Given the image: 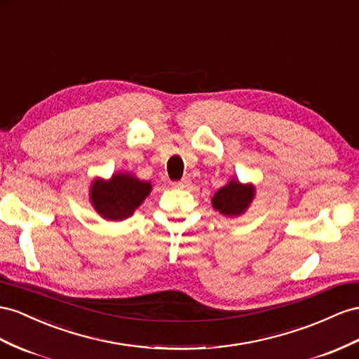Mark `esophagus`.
I'll use <instances>...</instances> for the list:
<instances>
[{"label": "esophagus", "mask_w": 359, "mask_h": 359, "mask_svg": "<svg viewBox=\"0 0 359 359\" xmlns=\"http://www.w3.org/2000/svg\"><path fill=\"white\" fill-rule=\"evenodd\" d=\"M172 186L175 189H186L190 186V178L189 177H184L181 181H175L172 182Z\"/></svg>", "instance_id": "obj_1"}]
</instances>
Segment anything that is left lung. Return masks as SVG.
Masks as SVG:
<instances>
[{
  "label": "left lung",
  "mask_w": 359,
  "mask_h": 359,
  "mask_svg": "<svg viewBox=\"0 0 359 359\" xmlns=\"http://www.w3.org/2000/svg\"><path fill=\"white\" fill-rule=\"evenodd\" d=\"M255 196V187L252 184H241L232 178L226 186L219 189L212 196V208L224 216H240L249 208L252 199Z\"/></svg>",
  "instance_id": "1"
}]
</instances>
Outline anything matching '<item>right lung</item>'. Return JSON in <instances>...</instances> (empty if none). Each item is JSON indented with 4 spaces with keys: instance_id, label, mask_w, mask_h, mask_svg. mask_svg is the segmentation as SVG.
<instances>
[{
    "instance_id": "obj_1",
    "label": "right lung",
    "mask_w": 359,
    "mask_h": 359,
    "mask_svg": "<svg viewBox=\"0 0 359 359\" xmlns=\"http://www.w3.org/2000/svg\"><path fill=\"white\" fill-rule=\"evenodd\" d=\"M152 190L149 181H140L131 173H114L109 180L96 178L90 187V202L105 220H125L140 207Z\"/></svg>"
}]
</instances>
